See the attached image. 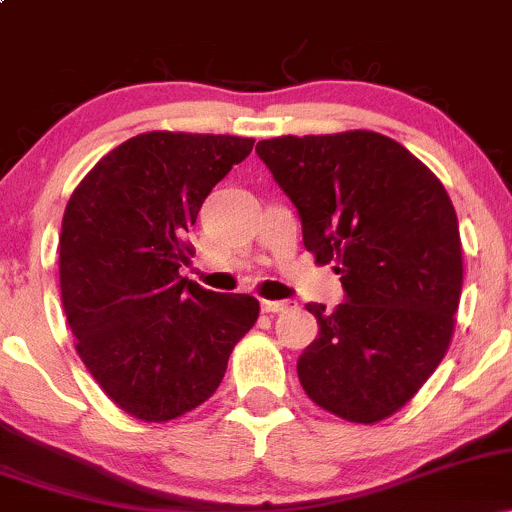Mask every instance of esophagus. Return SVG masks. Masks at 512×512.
Here are the masks:
<instances>
[{"label":"esophagus","instance_id":"34e87169","mask_svg":"<svg viewBox=\"0 0 512 512\" xmlns=\"http://www.w3.org/2000/svg\"><path fill=\"white\" fill-rule=\"evenodd\" d=\"M264 313H289L291 308H296V301H262Z\"/></svg>","mask_w":512,"mask_h":512}]
</instances>
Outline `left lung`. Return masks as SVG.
<instances>
[{
    "instance_id": "8db88e82",
    "label": "left lung",
    "mask_w": 512,
    "mask_h": 512,
    "mask_svg": "<svg viewBox=\"0 0 512 512\" xmlns=\"http://www.w3.org/2000/svg\"><path fill=\"white\" fill-rule=\"evenodd\" d=\"M298 211L344 301L308 303L320 334L298 358L305 395L356 424L402 409L448 351L462 291L457 214L436 175L378 132L276 137L255 146Z\"/></svg>"
}]
</instances>
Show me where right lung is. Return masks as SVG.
I'll return each mask as SVG.
<instances>
[{
    "label": "right lung",
    "instance_id": "right-lung-1",
    "mask_svg": "<svg viewBox=\"0 0 512 512\" xmlns=\"http://www.w3.org/2000/svg\"><path fill=\"white\" fill-rule=\"evenodd\" d=\"M255 139L146 132L103 156L62 219L60 286L76 351L103 392L142 421H168L214 395L255 325L248 293L180 276L204 199Z\"/></svg>",
    "mask_w": 512,
    "mask_h": 512
}]
</instances>
